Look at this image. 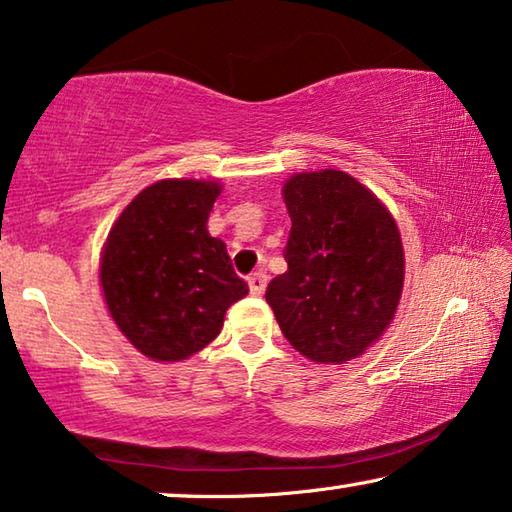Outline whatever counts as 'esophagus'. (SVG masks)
Listing matches in <instances>:
<instances>
[{"mask_svg": "<svg viewBox=\"0 0 512 512\" xmlns=\"http://www.w3.org/2000/svg\"><path fill=\"white\" fill-rule=\"evenodd\" d=\"M266 280H269V276H266V271H255V273H253V276H250V278H248L250 292H253V294H255V297H259V294H264Z\"/></svg>", "mask_w": 512, "mask_h": 512, "instance_id": "obj_1", "label": "esophagus"}]
</instances>
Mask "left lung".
I'll use <instances>...</instances> for the list:
<instances>
[{
	"label": "left lung",
	"instance_id": "left-lung-1",
	"mask_svg": "<svg viewBox=\"0 0 512 512\" xmlns=\"http://www.w3.org/2000/svg\"><path fill=\"white\" fill-rule=\"evenodd\" d=\"M292 229L287 271L266 287L280 331L318 364H345L376 343L397 313L403 246L376 194L336 169L283 185Z\"/></svg>",
	"mask_w": 512,
	"mask_h": 512
}]
</instances>
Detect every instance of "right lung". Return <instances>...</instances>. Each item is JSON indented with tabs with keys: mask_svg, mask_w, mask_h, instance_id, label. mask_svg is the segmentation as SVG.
Masks as SVG:
<instances>
[{
	"mask_svg": "<svg viewBox=\"0 0 512 512\" xmlns=\"http://www.w3.org/2000/svg\"><path fill=\"white\" fill-rule=\"evenodd\" d=\"M215 181H157L129 201L104 243L99 283L115 325L141 355L181 362L220 334L248 294L206 222Z\"/></svg>",
	"mask_w": 512,
	"mask_h": 512,
	"instance_id": "right-lung-1",
	"label": "right lung"
}]
</instances>
